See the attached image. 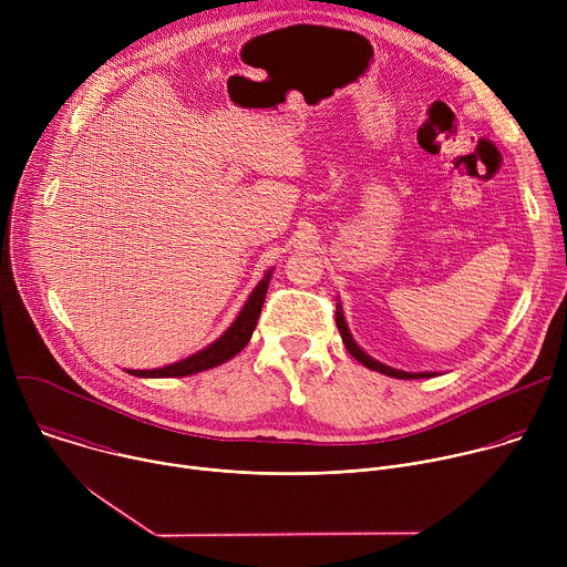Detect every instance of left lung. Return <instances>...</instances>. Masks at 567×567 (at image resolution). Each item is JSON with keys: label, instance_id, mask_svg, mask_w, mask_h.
I'll use <instances>...</instances> for the list:
<instances>
[{"label": "left lung", "instance_id": "1", "mask_svg": "<svg viewBox=\"0 0 567 567\" xmlns=\"http://www.w3.org/2000/svg\"><path fill=\"white\" fill-rule=\"evenodd\" d=\"M337 328H339V332H341V339H343L348 352H350L361 365H365V368H370V370H377V372L388 374V377H394V379H429V377H435V374H437V372H406V370H396V368H390V365H385V363L372 359L368 352H363V350L359 348V343L354 341L350 328H348L341 300L337 302Z\"/></svg>", "mask_w": 567, "mask_h": 567}]
</instances>
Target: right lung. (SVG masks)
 Masks as SVG:
<instances>
[{
  "label": "right lung",
  "instance_id": "add662e5",
  "mask_svg": "<svg viewBox=\"0 0 567 567\" xmlns=\"http://www.w3.org/2000/svg\"><path fill=\"white\" fill-rule=\"evenodd\" d=\"M274 269L265 271V278L256 285V289L249 293L245 307L239 309V313L235 316V320L228 326V330L224 334H219V339H215L210 346H206L204 350L164 365V368H154V370H127L134 377H145V379H158V377H188V374H197L210 368H217L221 363H226L228 359H233L237 352L245 350V346L251 341V334L258 326V318L265 305V296L269 289V280H271Z\"/></svg>",
  "mask_w": 567,
  "mask_h": 567
}]
</instances>
